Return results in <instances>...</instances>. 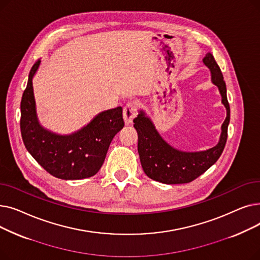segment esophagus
I'll return each instance as SVG.
<instances>
[{
    "label": "esophagus",
    "instance_id": "1",
    "mask_svg": "<svg viewBox=\"0 0 260 260\" xmlns=\"http://www.w3.org/2000/svg\"><path fill=\"white\" fill-rule=\"evenodd\" d=\"M136 116V107L133 103H127L123 108V120L125 122V125L132 124L133 119Z\"/></svg>",
    "mask_w": 260,
    "mask_h": 260
}]
</instances>
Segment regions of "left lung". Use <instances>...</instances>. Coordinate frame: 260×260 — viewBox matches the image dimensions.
Segmentation results:
<instances>
[{
  "label": "left lung",
  "mask_w": 260,
  "mask_h": 260,
  "mask_svg": "<svg viewBox=\"0 0 260 260\" xmlns=\"http://www.w3.org/2000/svg\"><path fill=\"white\" fill-rule=\"evenodd\" d=\"M202 62L210 70L212 83L218 87L221 95V103L226 109V118L221 125L219 141L206 151H180L161 137L151 118L143 109H140L137 118L134 119V127L138 133V153L144 173L155 181L166 184L193 181L209 170L223 152L230 123V105L226 98L225 82L211 52L207 53Z\"/></svg>",
  "instance_id": "1"
}]
</instances>
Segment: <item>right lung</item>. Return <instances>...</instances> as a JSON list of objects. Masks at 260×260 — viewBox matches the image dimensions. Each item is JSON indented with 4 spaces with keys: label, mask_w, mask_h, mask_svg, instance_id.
<instances>
[{
    "label": "right lung",
    "mask_w": 260,
    "mask_h": 260,
    "mask_svg": "<svg viewBox=\"0 0 260 260\" xmlns=\"http://www.w3.org/2000/svg\"><path fill=\"white\" fill-rule=\"evenodd\" d=\"M40 64L39 59L31 67L22 95L20 125L24 145L39 165L57 178H89L99 172L109 144L124 126L122 107L99 113L72 134L61 135L45 128L38 118L32 85Z\"/></svg>",
    "instance_id": "1"
}]
</instances>
